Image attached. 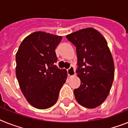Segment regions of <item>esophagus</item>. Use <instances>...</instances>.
<instances>
[{"label":"esophagus","mask_w":128,"mask_h":128,"mask_svg":"<svg viewBox=\"0 0 128 128\" xmlns=\"http://www.w3.org/2000/svg\"><path fill=\"white\" fill-rule=\"evenodd\" d=\"M68 71V74L69 76H74L76 75V70H75V68L72 66H71L69 69L67 70Z\"/></svg>","instance_id":"obj_1"}]
</instances>
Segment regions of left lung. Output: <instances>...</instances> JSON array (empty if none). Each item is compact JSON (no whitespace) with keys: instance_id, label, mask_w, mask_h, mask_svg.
I'll return each mask as SVG.
<instances>
[{"instance_id":"8db88e82","label":"left lung","mask_w":128,"mask_h":128,"mask_svg":"<svg viewBox=\"0 0 128 128\" xmlns=\"http://www.w3.org/2000/svg\"><path fill=\"white\" fill-rule=\"evenodd\" d=\"M66 38L76 47V73L80 85L74 90L75 98L83 107L94 109L107 98L114 76L113 59L107 41L93 28L79 30Z\"/></svg>"}]
</instances>
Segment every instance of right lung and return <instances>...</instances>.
<instances>
[{
    "mask_svg": "<svg viewBox=\"0 0 128 128\" xmlns=\"http://www.w3.org/2000/svg\"><path fill=\"white\" fill-rule=\"evenodd\" d=\"M62 36L35 32L26 37L16 53V77L26 100L36 109L52 107L66 82L67 71L54 65Z\"/></svg>",
    "mask_w": 128,
    "mask_h": 128,
    "instance_id": "1",
    "label": "right lung"
}]
</instances>
